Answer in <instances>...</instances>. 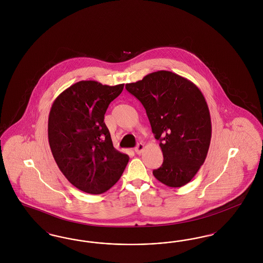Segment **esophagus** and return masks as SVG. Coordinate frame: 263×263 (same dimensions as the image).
<instances>
[{
    "label": "esophagus",
    "mask_w": 263,
    "mask_h": 263,
    "mask_svg": "<svg viewBox=\"0 0 263 263\" xmlns=\"http://www.w3.org/2000/svg\"><path fill=\"white\" fill-rule=\"evenodd\" d=\"M144 148H145V146H144V144H142V143H139L137 144V146L135 147V152L137 153V154H141L143 150H144Z\"/></svg>",
    "instance_id": "obj_1"
}]
</instances>
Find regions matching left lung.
I'll list each match as a JSON object with an SVG mask.
<instances>
[{
	"instance_id": "1",
	"label": "left lung",
	"mask_w": 263,
	"mask_h": 263,
	"mask_svg": "<svg viewBox=\"0 0 263 263\" xmlns=\"http://www.w3.org/2000/svg\"><path fill=\"white\" fill-rule=\"evenodd\" d=\"M126 89L146 109L163 156L154 176L170 187H181L205 162L211 141L210 112L200 89L187 79L170 71H158Z\"/></svg>"
}]
</instances>
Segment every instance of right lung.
Segmentation results:
<instances>
[{
	"instance_id": "1",
	"label": "right lung",
	"mask_w": 263,
	"mask_h": 263,
	"mask_svg": "<svg viewBox=\"0 0 263 263\" xmlns=\"http://www.w3.org/2000/svg\"><path fill=\"white\" fill-rule=\"evenodd\" d=\"M124 84L81 81L65 89L51 106L48 140L58 167L75 187L100 194L123 174L128 155L116 150L103 122L109 103Z\"/></svg>"
}]
</instances>
